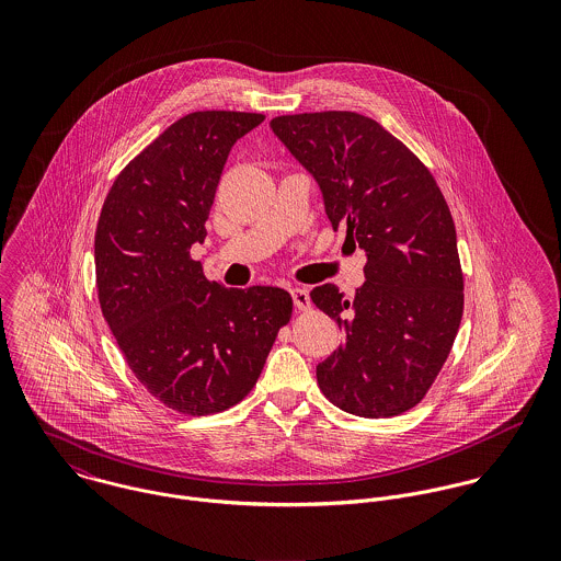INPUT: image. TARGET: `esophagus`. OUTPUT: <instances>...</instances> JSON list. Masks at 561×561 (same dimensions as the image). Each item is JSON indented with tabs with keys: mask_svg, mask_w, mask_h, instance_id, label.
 Instances as JSON below:
<instances>
[{
	"mask_svg": "<svg viewBox=\"0 0 561 561\" xmlns=\"http://www.w3.org/2000/svg\"><path fill=\"white\" fill-rule=\"evenodd\" d=\"M291 298H294V305H296L298 311H309L311 309V298H309V291L305 287H294Z\"/></svg>",
	"mask_w": 561,
	"mask_h": 561,
	"instance_id": "obj_1",
	"label": "esophagus"
}]
</instances>
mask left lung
<instances>
[{
    "mask_svg": "<svg viewBox=\"0 0 561 561\" xmlns=\"http://www.w3.org/2000/svg\"><path fill=\"white\" fill-rule=\"evenodd\" d=\"M270 127L318 181L332 229L345 227V241L367 256L352 300L334 283L311 291L343 330V343L318 365V385L350 414H401L432 387L462 320L465 280L445 196L419 158L363 114H291Z\"/></svg>",
    "mask_w": 561,
    "mask_h": 561,
    "instance_id": "obj_1",
    "label": "left lung"
}]
</instances>
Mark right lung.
<instances>
[{"instance_id":"1","label":"right lung","mask_w":561,"mask_h":561,"mask_svg":"<svg viewBox=\"0 0 561 561\" xmlns=\"http://www.w3.org/2000/svg\"><path fill=\"white\" fill-rule=\"evenodd\" d=\"M263 114L192 112L116 176L94 236L103 318L147 391L172 410H227L254 387L278 328L291 318L280 287L227 289L190 256L233 145Z\"/></svg>"}]
</instances>
